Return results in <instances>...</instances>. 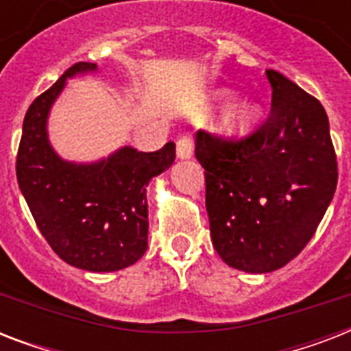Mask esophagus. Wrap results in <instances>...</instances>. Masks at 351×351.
Masks as SVG:
<instances>
[{
  "instance_id": "esophagus-1",
  "label": "esophagus",
  "mask_w": 351,
  "mask_h": 351,
  "mask_svg": "<svg viewBox=\"0 0 351 351\" xmlns=\"http://www.w3.org/2000/svg\"><path fill=\"white\" fill-rule=\"evenodd\" d=\"M193 149H195V142H193V138L189 134L178 138V142H176V154H178V158H191Z\"/></svg>"
}]
</instances>
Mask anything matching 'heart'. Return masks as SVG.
<instances>
[{"instance_id": "obj_1", "label": "heart", "mask_w": 351, "mask_h": 351, "mask_svg": "<svg viewBox=\"0 0 351 351\" xmlns=\"http://www.w3.org/2000/svg\"><path fill=\"white\" fill-rule=\"evenodd\" d=\"M231 96L230 95H220V100L228 101ZM261 120V107L251 101H242L239 106H234L224 118L222 129L228 132L230 136H247Z\"/></svg>"}]
</instances>
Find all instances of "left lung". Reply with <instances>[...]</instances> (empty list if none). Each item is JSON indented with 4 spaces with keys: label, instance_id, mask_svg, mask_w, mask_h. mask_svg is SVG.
I'll return each mask as SVG.
<instances>
[{
    "label": "left lung",
    "instance_id": "left-lung-1",
    "mask_svg": "<svg viewBox=\"0 0 351 351\" xmlns=\"http://www.w3.org/2000/svg\"><path fill=\"white\" fill-rule=\"evenodd\" d=\"M271 112L234 140L197 132L206 169V209L220 258L247 273H269L304 250L337 187V156L324 107L273 69Z\"/></svg>",
    "mask_w": 351,
    "mask_h": 351
}]
</instances>
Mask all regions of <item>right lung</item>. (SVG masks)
<instances>
[{
  "mask_svg": "<svg viewBox=\"0 0 351 351\" xmlns=\"http://www.w3.org/2000/svg\"><path fill=\"white\" fill-rule=\"evenodd\" d=\"M87 71L96 63H74L30 104L16 176L38 230L62 261L87 271H118L147 250L145 187L173 165L175 143L154 153L121 147L95 164L60 158L47 138V117L65 80Z\"/></svg>",
  "mask_w": 351,
  "mask_h": 351,
  "instance_id": "right-lung-1",
  "label": "right lung"
}]
</instances>
